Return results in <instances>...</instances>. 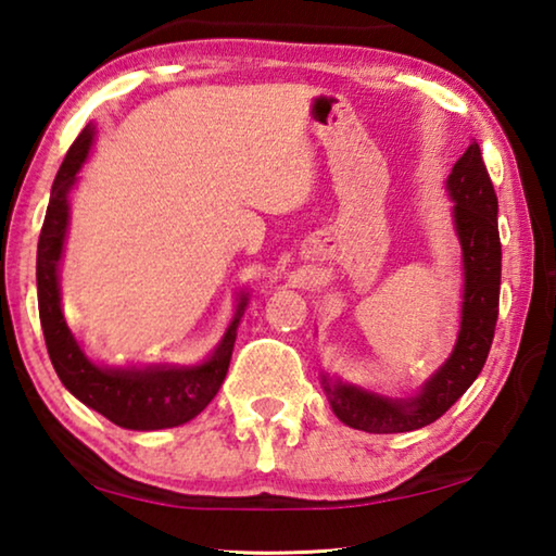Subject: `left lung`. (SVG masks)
Listing matches in <instances>:
<instances>
[{
    "mask_svg": "<svg viewBox=\"0 0 556 556\" xmlns=\"http://www.w3.org/2000/svg\"><path fill=\"white\" fill-rule=\"evenodd\" d=\"M446 188L454 201V225L464 252V308L454 353L431 375L417 397L409 400L380 397L324 375L321 382L331 409L348 427L370 434H400L431 425L473 384L491 353L503 255L497 195L476 142L451 168Z\"/></svg>",
    "mask_w": 556,
    "mask_h": 556,
    "instance_id": "left-lung-1",
    "label": "left lung"
}]
</instances>
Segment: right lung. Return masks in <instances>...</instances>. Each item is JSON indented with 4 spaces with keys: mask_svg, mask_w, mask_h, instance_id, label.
Returning a JSON list of instances; mask_svg holds the SVG:
<instances>
[{
    "mask_svg": "<svg viewBox=\"0 0 556 556\" xmlns=\"http://www.w3.org/2000/svg\"><path fill=\"white\" fill-rule=\"evenodd\" d=\"M96 127H86L71 144L55 174L51 201L36 252V287H39V316L49 348V357L65 390L90 409L100 412L112 425L135 431L168 429L191 421L218 394L230 368V355L248 294L240 296L238 312L225 331L220 345L201 365H147V368H100L83 353L61 312L59 262L68 230V193L75 174L90 152Z\"/></svg>",
    "mask_w": 556,
    "mask_h": 556,
    "instance_id": "1",
    "label": "right lung"
}]
</instances>
